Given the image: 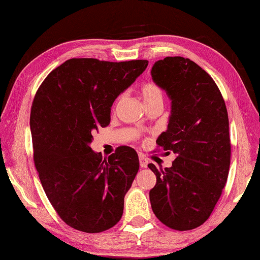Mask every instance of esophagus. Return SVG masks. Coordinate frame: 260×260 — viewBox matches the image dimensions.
Here are the masks:
<instances>
[{
	"label": "esophagus",
	"instance_id": "34e87169",
	"mask_svg": "<svg viewBox=\"0 0 260 260\" xmlns=\"http://www.w3.org/2000/svg\"><path fill=\"white\" fill-rule=\"evenodd\" d=\"M139 160H140V166L141 167H147L148 166V159L143 155H139Z\"/></svg>",
	"mask_w": 260,
	"mask_h": 260
}]
</instances>
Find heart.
<instances>
[{
    "label": "heart",
    "instance_id": "heart-1",
    "mask_svg": "<svg viewBox=\"0 0 260 260\" xmlns=\"http://www.w3.org/2000/svg\"><path fill=\"white\" fill-rule=\"evenodd\" d=\"M141 96H142L144 104L156 102L162 103V99H164L162 90L155 82L146 83V85L142 87V89H141Z\"/></svg>",
    "mask_w": 260,
    "mask_h": 260
}]
</instances>
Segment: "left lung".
I'll return each mask as SVG.
<instances>
[{"label": "left lung", "instance_id": "obj_1", "mask_svg": "<svg viewBox=\"0 0 260 260\" xmlns=\"http://www.w3.org/2000/svg\"><path fill=\"white\" fill-rule=\"evenodd\" d=\"M153 82L171 100L167 129L157 144L175 159L158 170L150 192L153 213L167 227L189 231L204 223L225 187L231 164L230 122L213 79L189 58L165 57L151 69Z\"/></svg>", "mask_w": 260, "mask_h": 260}]
</instances>
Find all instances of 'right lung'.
Returning a JSON list of instances; mask_svg holds the SVG:
<instances>
[{
    "label": "right lung",
    "instance_id": "right-lung-1",
    "mask_svg": "<svg viewBox=\"0 0 260 260\" xmlns=\"http://www.w3.org/2000/svg\"><path fill=\"white\" fill-rule=\"evenodd\" d=\"M148 60L72 58L51 71L30 110L34 164L42 187L64 222L85 233L113 227L139 171L138 153L119 147L102 159L93 133L110 124L118 96L144 72Z\"/></svg>",
    "mask_w": 260,
    "mask_h": 260
}]
</instances>
